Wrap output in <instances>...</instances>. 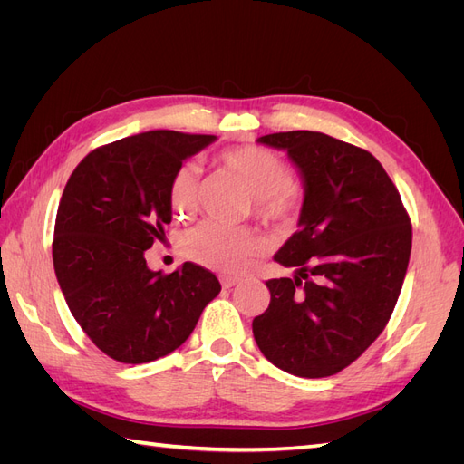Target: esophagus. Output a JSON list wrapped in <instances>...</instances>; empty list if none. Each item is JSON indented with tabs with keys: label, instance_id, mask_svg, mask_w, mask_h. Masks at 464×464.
<instances>
[{
	"label": "esophagus",
	"instance_id": "obj_1",
	"mask_svg": "<svg viewBox=\"0 0 464 464\" xmlns=\"http://www.w3.org/2000/svg\"><path fill=\"white\" fill-rule=\"evenodd\" d=\"M237 283H240V278H236V276H228V275H222V276H220L222 288H232V286H236Z\"/></svg>",
	"mask_w": 464,
	"mask_h": 464
}]
</instances>
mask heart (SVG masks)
I'll return each mask as SVG.
<instances>
[{"label": "heart", "mask_w": 464, "mask_h": 464, "mask_svg": "<svg viewBox=\"0 0 464 464\" xmlns=\"http://www.w3.org/2000/svg\"><path fill=\"white\" fill-rule=\"evenodd\" d=\"M218 164L236 176L254 198V213L266 227L285 230L296 222L302 191L292 179L290 166L276 152L257 145L234 147L218 154ZM201 170L195 162L181 164L168 186V199L174 215H191L199 199ZM261 247L249 228H228L217 222H201L184 236L189 259L210 269L240 273Z\"/></svg>", "instance_id": "heart-1"}]
</instances>
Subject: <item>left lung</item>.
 <instances>
[{"label": "left lung", "instance_id": "1", "mask_svg": "<svg viewBox=\"0 0 464 464\" xmlns=\"http://www.w3.org/2000/svg\"><path fill=\"white\" fill-rule=\"evenodd\" d=\"M286 150L304 179L298 230L275 261L271 304L254 319L263 356L298 377H329L363 354L395 310L409 269L412 227L372 152L319 131L257 139Z\"/></svg>", "mask_w": 464, "mask_h": 464}]
</instances>
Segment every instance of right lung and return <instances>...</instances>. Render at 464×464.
I'll list each match as a JSON object with an SVG mask.
<instances>
[{
	"label": "right lung",
	"instance_id": "right-lung-1",
	"mask_svg": "<svg viewBox=\"0 0 464 464\" xmlns=\"http://www.w3.org/2000/svg\"><path fill=\"white\" fill-rule=\"evenodd\" d=\"M215 139L168 130L131 135L89 152L67 179L53 269L69 312L110 358L145 363L174 353L220 292L199 265L162 275L145 259L172 220L174 172Z\"/></svg>",
	"mask_w": 464,
	"mask_h": 464
}]
</instances>
